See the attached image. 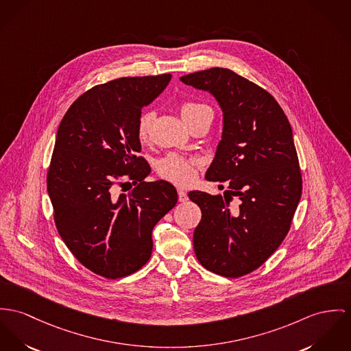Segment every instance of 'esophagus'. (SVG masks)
Listing matches in <instances>:
<instances>
[{"label": "esophagus", "mask_w": 351, "mask_h": 351, "mask_svg": "<svg viewBox=\"0 0 351 351\" xmlns=\"http://www.w3.org/2000/svg\"><path fill=\"white\" fill-rule=\"evenodd\" d=\"M178 195H179V202H187V200H189L187 192H186L184 189H179V191H178Z\"/></svg>", "instance_id": "esophagus-1"}]
</instances>
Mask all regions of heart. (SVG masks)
<instances>
[{
    "label": "heart",
    "mask_w": 351,
    "mask_h": 351,
    "mask_svg": "<svg viewBox=\"0 0 351 351\" xmlns=\"http://www.w3.org/2000/svg\"><path fill=\"white\" fill-rule=\"evenodd\" d=\"M213 113L211 109L207 106L197 104V103H184L180 107V114L186 124L192 121L195 117H197L202 113ZM155 119V113L148 110L144 112L137 124V135L140 138H147L152 121ZM158 172L162 179L176 184V186H189L197 175V162L193 159L184 158L178 154H168L162 158L158 162Z\"/></svg>",
    "instance_id": "heart-1"
}]
</instances>
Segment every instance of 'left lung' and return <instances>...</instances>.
<instances>
[{
    "label": "left lung",
    "mask_w": 351,
    "mask_h": 351,
    "mask_svg": "<svg viewBox=\"0 0 351 351\" xmlns=\"http://www.w3.org/2000/svg\"><path fill=\"white\" fill-rule=\"evenodd\" d=\"M180 80L213 95L223 112L221 140L206 179L228 187L223 196L189 192L202 210L195 255L207 270L238 278L262 266L290 230L302 195L293 130L267 90L231 69Z\"/></svg>",
    "instance_id": "1"
}]
</instances>
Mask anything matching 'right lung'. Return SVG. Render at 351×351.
Wrapping results in <instances>:
<instances>
[{"label":"right lung","instance_id":"add662e5","mask_svg":"<svg viewBox=\"0 0 351 351\" xmlns=\"http://www.w3.org/2000/svg\"><path fill=\"white\" fill-rule=\"evenodd\" d=\"M172 75L121 77L96 85L71 106L57 130L47 184L60 237L82 266L108 279L141 269L152 230L178 203L176 189L144 182L151 167L137 135L141 108ZM132 181L136 189L117 194Z\"/></svg>","mask_w":351,"mask_h":351}]
</instances>
